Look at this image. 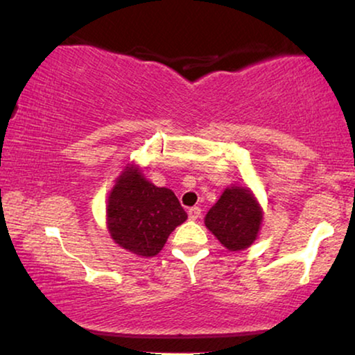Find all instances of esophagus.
Instances as JSON below:
<instances>
[{"mask_svg": "<svg viewBox=\"0 0 355 355\" xmlns=\"http://www.w3.org/2000/svg\"><path fill=\"white\" fill-rule=\"evenodd\" d=\"M200 215H202V210L198 207L189 208V218H191V220H197V218H200Z\"/></svg>", "mask_w": 355, "mask_h": 355, "instance_id": "34e87169", "label": "esophagus"}]
</instances>
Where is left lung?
<instances>
[{"label":"left lung","instance_id":"left-lung-1","mask_svg":"<svg viewBox=\"0 0 355 355\" xmlns=\"http://www.w3.org/2000/svg\"><path fill=\"white\" fill-rule=\"evenodd\" d=\"M261 208L249 189L231 186L205 216V226L227 250H244L257 239Z\"/></svg>","mask_w":355,"mask_h":355}]
</instances>
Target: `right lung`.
<instances>
[{
    "instance_id": "obj_1",
    "label": "right lung",
    "mask_w": 355,
    "mask_h": 355,
    "mask_svg": "<svg viewBox=\"0 0 355 355\" xmlns=\"http://www.w3.org/2000/svg\"><path fill=\"white\" fill-rule=\"evenodd\" d=\"M187 220L171 189L157 187L137 166H125L110 192L106 223L113 241L140 257H155Z\"/></svg>"
}]
</instances>
